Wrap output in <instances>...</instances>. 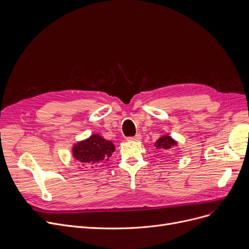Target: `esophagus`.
Returning <instances> with one entry per match:
<instances>
[{
	"label": "esophagus",
	"instance_id": "1",
	"mask_svg": "<svg viewBox=\"0 0 249 249\" xmlns=\"http://www.w3.org/2000/svg\"><path fill=\"white\" fill-rule=\"evenodd\" d=\"M142 139V136L140 134H137L135 137H129L127 138L128 141H140Z\"/></svg>",
	"mask_w": 249,
	"mask_h": 249
}]
</instances>
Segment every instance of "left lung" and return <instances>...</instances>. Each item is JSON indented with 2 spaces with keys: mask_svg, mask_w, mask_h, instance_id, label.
I'll use <instances>...</instances> for the list:
<instances>
[{
  "mask_svg": "<svg viewBox=\"0 0 249 249\" xmlns=\"http://www.w3.org/2000/svg\"><path fill=\"white\" fill-rule=\"evenodd\" d=\"M177 145V142L175 140H173L171 137L169 136H162L160 137L155 143V146L159 152L162 153H167L170 149H172L174 146Z\"/></svg>",
  "mask_w": 249,
  "mask_h": 249,
  "instance_id": "obj_1",
  "label": "left lung"
}]
</instances>
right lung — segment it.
Returning a JSON list of instances; mask_svg holds the SVG:
<instances>
[{"label":"right lung","mask_w":249,"mask_h":249,"mask_svg":"<svg viewBox=\"0 0 249 249\" xmlns=\"http://www.w3.org/2000/svg\"><path fill=\"white\" fill-rule=\"evenodd\" d=\"M112 142L105 140L98 134H94L84 141H80L72 148L73 156L82 166L95 168L107 161L114 152Z\"/></svg>","instance_id":"1"}]
</instances>
